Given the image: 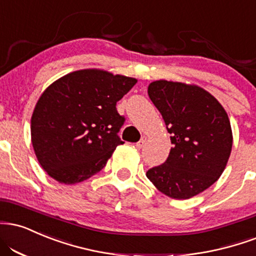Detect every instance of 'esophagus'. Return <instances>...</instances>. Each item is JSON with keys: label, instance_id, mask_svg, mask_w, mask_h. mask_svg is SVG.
<instances>
[{"label": "esophagus", "instance_id": "obj_1", "mask_svg": "<svg viewBox=\"0 0 256 256\" xmlns=\"http://www.w3.org/2000/svg\"><path fill=\"white\" fill-rule=\"evenodd\" d=\"M146 137H142V140L136 143L137 149H142V148L144 146V144H146Z\"/></svg>", "mask_w": 256, "mask_h": 256}]
</instances>
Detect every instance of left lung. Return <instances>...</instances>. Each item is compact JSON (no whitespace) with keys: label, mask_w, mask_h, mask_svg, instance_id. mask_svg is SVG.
Wrapping results in <instances>:
<instances>
[{"label":"left lung","mask_w":256,"mask_h":256,"mask_svg":"<svg viewBox=\"0 0 256 256\" xmlns=\"http://www.w3.org/2000/svg\"><path fill=\"white\" fill-rule=\"evenodd\" d=\"M148 94L162 114L173 148L146 176L163 194L192 198L226 169L232 146L230 120L217 98L198 86L160 80L150 83Z\"/></svg>","instance_id":"8db88e82"}]
</instances>
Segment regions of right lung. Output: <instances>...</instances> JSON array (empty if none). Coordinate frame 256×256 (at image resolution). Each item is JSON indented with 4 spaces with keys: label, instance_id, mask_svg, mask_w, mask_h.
Wrapping results in <instances>:
<instances>
[{
    "label": "right lung",
    "instance_id": "1",
    "mask_svg": "<svg viewBox=\"0 0 256 256\" xmlns=\"http://www.w3.org/2000/svg\"><path fill=\"white\" fill-rule=\"evenodd\" d=\"M136 78L96 69L74 72L45 89L30 119V136L42 169L60 184L93 176L106 166L125 118L116 102Z\"/></svg>",
    "mask_w": 256,
    "mask_h": 256
}]
</instances>
